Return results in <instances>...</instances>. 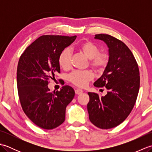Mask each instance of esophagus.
<instances>
[{
    "mask_svg": "<svg viewBox=\"0 0 152 152\" xmlns=\"http://www.w3.org/2000/svg\"><path fill=\"white\" fill-rule=\"evenodd\" d=\"M83 93V91L82 89H76L75 90V93L76 95H80L82 94V93Z\"/></svg>",
    "mask_w": 152,
    "mask_h": 152,
    "instance_id": "esophagus-1",
    "label": "esophagus"
}]
</instances>
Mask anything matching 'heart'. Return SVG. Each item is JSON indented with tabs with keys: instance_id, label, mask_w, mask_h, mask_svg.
I'll return each instance as SVG.
<instances>
[{
	"instance_id": "heart-1",
	"label": "heart",
	"mask_w": 152,
	"mask_h": 152,
	"mask_svg": "<svg viewBox=\"0 0 152 152\" xmlns=\"http://www.w3.org/2000/svg\"><path fill=\"white\" fill-rule=\"evenodd\" d=\"M78 50L89 59V64L97 70L104 69L109 63L108 54L100 51L99 48L94 43L86 41L80 44ZM58 62L62 69H69L71 65V52L69 48H65L59 53ZM93 78V74L90 70H74L69 74L68 80L72 84L79 88H84Z\"/></svg>"
}]
</instances>
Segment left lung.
<instances>
[{"label": "left lung", "instance_id": "left-lung-1", "mask_svg": "<svg viewBox=\"0 0 152 152\" xmlns=\"http://www.w3.org/2000/svg\"><path fill=\"white\" fill-rule=\"evenodd\" d=\"M109 48V63L102 76L94 83L96 88L108 91L100 97L88 93V111L89 120L102 129L115 127L130 114L136 102L140 88V72L136 59L129 48L109 34H95Z\"/></svg>", "mask_w": 152, "mask_h": 152}]
</instances>
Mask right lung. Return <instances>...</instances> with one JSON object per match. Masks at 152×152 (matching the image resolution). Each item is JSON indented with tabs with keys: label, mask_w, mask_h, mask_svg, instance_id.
<instances>
[{
	"label": "right lung",
	"mask_w": 152,
	"mask_h": 152,
	"mask_svg": "<svg viewBox=\"0 0 152 152\" xmlns=\"http://www.w3.org/2000/svg\"><path fill=\"white\" fill-rule=\"evenodd\" d=\"M76 38L43 35L29 45L19 59L17 86L21 106L25 115L44 129H53L63 124L66 107L75 95L69 86L53 93L48 85L55 74L60 73L59 53Z\"/></svg>",
	"instance_id": "obj_1"
}]
</instances>
